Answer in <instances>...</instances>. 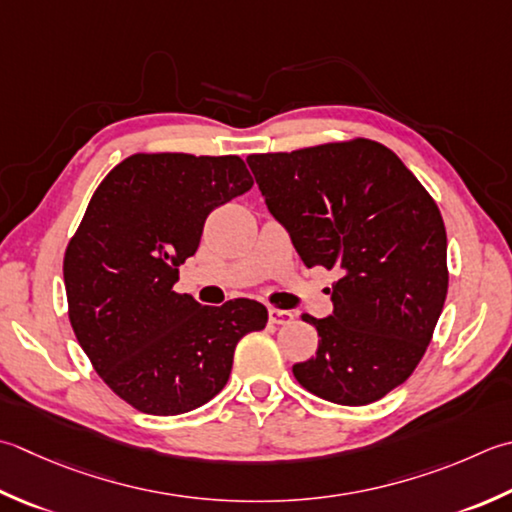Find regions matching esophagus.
Returning <instances> with one entry per match:
<instances>
[{"label":"esophagus","instance_id":"obj_1","mask_svg":"<svg viewBox=\"0 0 512 512\" xmlns=\"http://www.w3.org/2000/svg\"><path fill=\"white\" fill-rule=\"evenodd\" d=\"M268 319H270V324L282 326V324L293 322L295 313L293 310H284V308H268Z\"/></svg>","mask_w":512,"mask_h":512}]
</instances>
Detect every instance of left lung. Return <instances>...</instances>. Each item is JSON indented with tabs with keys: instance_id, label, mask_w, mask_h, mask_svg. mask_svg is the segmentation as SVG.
I'll list each match as a JSON object with an SVG mask.
<instances>
[{
	"instance_id": "8db88e82",
	"label": "left lung",
	"mask_w": 512,
	"mask_h": 512,
	"mask_svg": "<svg viewBox=\"0 0 512 512\" xmlns=\"http://www.w3.org/2000/svg\"><path fill=\"white\" fill-rule=\"evenodd\" d=\"M246 162L302 262L342 273L333 315H302L319 344L293 366L295 379L333 404L377 402L417 368L442 315V213L402 159L370 139Z\"/></svg>"
}]
</instances>
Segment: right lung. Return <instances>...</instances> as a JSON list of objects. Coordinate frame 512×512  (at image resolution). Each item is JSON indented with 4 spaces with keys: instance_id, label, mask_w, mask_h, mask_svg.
I'll return each instance as SVG.
<instances>
[{
    "instance_id": "obj_1",
    "label": "right lung",
    "mask_w": 512,
    "mask_h": 512,
    "mask_svg": "<svg viewBox=\"0 0 512 512\" xmlns=\"http://www.w3.org/2000/svg\"><path fill=\"white\" fill-rule=\"evenodd\" d=\"M253 188L237 155L139 153L104 177L64 255L68 317L99 377L148 415L210 402L239 339L268 322L255 299L202 306L179 295L210 210Z\"/></svg>"
}]
</instances>
